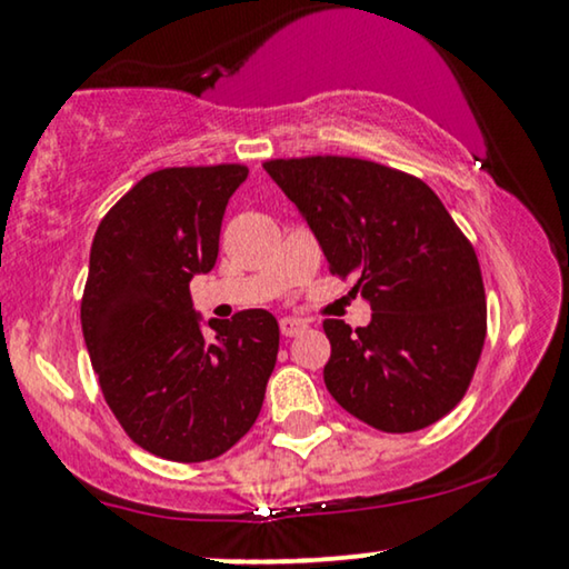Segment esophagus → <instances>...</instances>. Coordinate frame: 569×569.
<instances>
[{"instance_id": "1", "label": "esophagus", "mask_w": 569, "mask_h": 569, "mask_svg": "<svg viewBox=\"0 0 569 569\" xmlns=\"http://www.w3.org/2000/svg\"><path fill=\"white\" fill-rule=\"evenodd\" d=\"M303 329H307V321L293 319V317H283L281 319V335L283 337H296L299 332H303Z\"/></svg>"}]
</instances>
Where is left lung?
I'll return each instance as SVG.
<instances>
[{"mask_svg":"<svg viewBox=\"0 0 569 569\" xmlns=\"http://www.w3.org/2000/svg\"><path fill=\"white\" fill-rule=\"evenodd\" d=\"M307 219L329 273L370 301L368 327L325 319V383L355 419L388 435L435 423L462 401L488 329L480 262L417 176L362 158L262 163Z\"/></svg>","mask_w":569,"mask_h":569,"instance_id":"8db88e82","label":"left lung"}]
</instances>
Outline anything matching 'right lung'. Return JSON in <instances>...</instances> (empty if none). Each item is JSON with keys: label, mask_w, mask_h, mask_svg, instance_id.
I'll use <instances>...</instances> for the list:
<instances>
[{"label": "right lung", "mask_w": 569, "mask_h": 569, "mask_svg": "<svg viewBox=\"0 0 569 569\" xmlns=\"http://www.w3.org/2000/svg\"><path fill=\"white\" fill-rule=\"evenodd\" d=\"M248 166L148 173L107 211L91 242L81 329L104 401L150 455L203 462L256 423L278 355L266 309L211 319L207 337L189 283L217 262L219 230Z\"/></svg>", "instance_id": "1"}]
</instances>
